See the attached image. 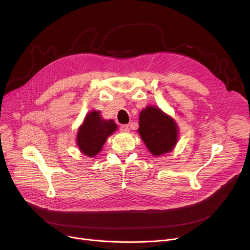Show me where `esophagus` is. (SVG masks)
Segmentation results:
<instances>
[{"mask_svg": "<svg viewBox=\"0 0 250 250\" xmlns=\"http://www.w3.org/2000/svg\"><path fill=\"white\" fill-rule=\"evenodd\" d=\"M120 129H121V131H128L129 130V126H128V125H122L120 126Z\"/></svg>", "mask_w": 250, "mask_h": 250, "instance_id": "esophagus-1", "label": "esophagus"}]
</instances>
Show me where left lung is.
Returning <instances> with one entry per match:
<instances>
[{
	"mask_svg": "<svg viewBox=\"0 0 250 250\" xmlns=\"http://www.w3.org/2000/svg\"><path fill=\"white\" fill-rule=\"evenodd\" d=\"M138 133L155 156L171 151L178 140L175 121L154 105H147L140 112Z\"/></svg>",
	"mask_w": 250,
	"mask_h": 250,
	"instance_id": "obj_1",
	"label": "left lung"
}]
</instances>
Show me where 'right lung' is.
<instances>
[{
	"mask_svg": "<svg viewBox=\"0 0 250 250\" xmlns=\"http://www.w3.org/2000/svg\"><path fill=\"white\" fill-rule=\"evenodd\" d=\"M118 125L113 120L102 119L100 112H90L77 132V146L82 153L89 157L98 154L104 142Z\"/></svg>",
	"mask_w": 250,
	"mask_h": 250,
	"instance_id": "obj_1",
	"label": "right lung"
}]
</instances>
